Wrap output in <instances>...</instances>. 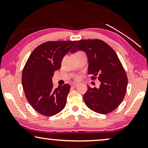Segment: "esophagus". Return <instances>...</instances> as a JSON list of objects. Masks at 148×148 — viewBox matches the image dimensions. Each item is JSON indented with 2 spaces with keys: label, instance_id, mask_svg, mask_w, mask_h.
I'll use <instances>...</instances> for the list:
<instances>
[{
  "label": "esophagus",
  "instance_id": "1",
  "mask_svg": "<svg viewBox=\"0 0 148 148\" xmlns=\"http://www.w3.org/2000/svg\"><path fill=\"white\" fill-rule=\"evenodd\" d=\"M77 86H78V84H72V88H76Z\"/></svg>",
  "mask_w": 148,
  "mask_h": 148
}]
</instances>
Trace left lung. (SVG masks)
<instances>
[{
  "label": "left lung",
  "mask_w": 148,
  "mask_h": 148,
  "mask_svg": "<svg viewBox=\"0 0 148 148\" xmlns=\"http://www.w3.org/2000/svg\"><path fill=\"white\" fill-rule=\"evenodd\" d=\"M83 51L88 59V74L92 79L98 76L99 87L92 88L84 95L85 103L92 111L107 114L121 103L126 94L127 74L115 51L102 40H82L76 42L71 53Z\"/></svg>",
  "instance_id": "1"
}]
</instances>
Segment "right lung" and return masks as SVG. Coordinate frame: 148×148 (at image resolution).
I'll return each instance as SVG.
<instances>
[{
	"label": "right lung",
	"instance_id": "obj_1",
	"mask_svg": "<svg viewBox=\"0 0 148 148\" xmlns=\"http://www.w3.org/2000/svg\"><path fill=\"white\" fill-rule=\"evenodd\" d=\"M76 41L47 42L35 49L22 72V86L26 99L37 112L52 116L64 108L70 86L53 89L52 77L60 69L65 54Z\"/></svg>",
	"mask_w": 148,
	"mask_h": 148
}]
</instances>
